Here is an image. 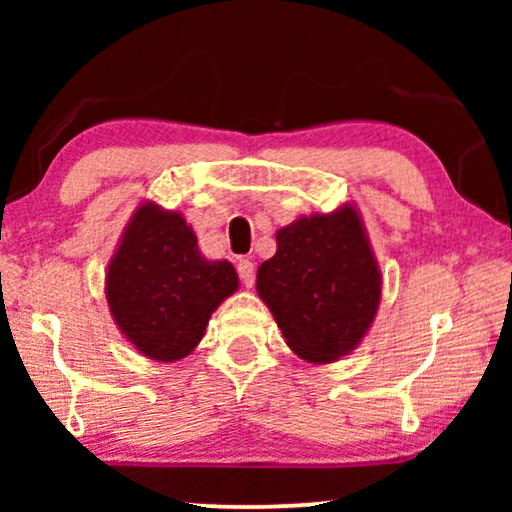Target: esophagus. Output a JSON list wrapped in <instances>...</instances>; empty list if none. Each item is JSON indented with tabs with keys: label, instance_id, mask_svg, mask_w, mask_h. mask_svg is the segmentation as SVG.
Segmentation results:
<instances>
[{
	"label": "esophagus",
	"instance_id": "34e87169",
	"mask_svg": "<svg viewBox=\"0 0 512 512\" xmlns=\"http://www.w3.org/2000/svg\"><path fill=\"white\" fill-rule=\"evenodd\" d=\"M237 272H240V279H242V284L247 286V289H251V286H254V279H256L254 263H251V261H247V258H244V261L237 263Z\"/></svg>",
	"mask_w": 512,
	"mask_h": 512
}]
</instances>
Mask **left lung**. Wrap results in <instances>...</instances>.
I'll return each mask as SVG.
<instances>
[{"label": "left lung", "mask_w": 512, "mask_h": 512, "mask_svg": "<svg viewBox=\"0 0 512 512\" xmlns=\"http://www.w3.org/2000/svg\"><path fill=\"white\" fill-rule=\"evenodd\" d=\"M277 254L261 263L256 291L286 345L310 363L359 347L382 298V272L359 209L298 216L277 230Z\"/></svg>", "instance_id": "8db88e82"}]
</instances>
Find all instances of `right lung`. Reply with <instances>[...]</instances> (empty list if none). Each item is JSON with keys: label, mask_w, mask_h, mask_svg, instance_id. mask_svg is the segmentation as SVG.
Wrapping results in <instances>:
<instances>
[{"label": "right lung", "mask_w": 512, "mask_h": 512, "mask_svg": "<svg viewBox=\"0 0 512 512\" xmlns=\"http://www.w3.org/2000/svg\"><path fill=\"white\" fill-rule=\"evenodd\" d=\"M240 286L233 263L207 261L184 214L142 202L107 265L104 293L125 340L174 363L198 347L209 317Z\"/></svg>", "instance_id": "right-lung-1"}]
</instances>
